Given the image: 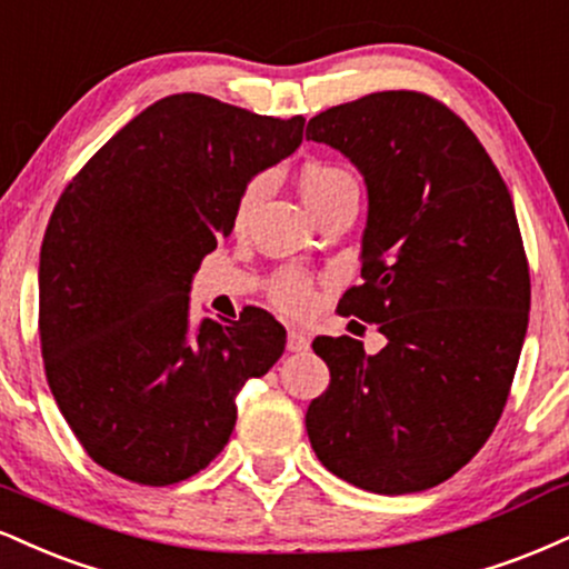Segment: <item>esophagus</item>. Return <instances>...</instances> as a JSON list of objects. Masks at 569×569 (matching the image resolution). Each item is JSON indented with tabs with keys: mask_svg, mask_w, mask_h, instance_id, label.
Returning a JSON list of instances; mask_svg holds the SVG:
<instances>
[{
	"mask_svg": "<svg viewBox=\"0 0 569 569\" xmlns=\"http://www.w3.org/2000/svg\"><path fill=\"white\" fill-rule=\"evenodd\" d=\"M289 350L291 352H307V350H310V337H307L305 331H299V328H291V331H289Z\"/></svg>",
	"mask_w": 569,
	"mask_h": 569,
	"instance_id": "obj_1",
	"label": "esophagus"
}]
</instances>
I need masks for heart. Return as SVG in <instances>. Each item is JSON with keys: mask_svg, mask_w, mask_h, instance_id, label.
I'll list each match as a JSON object with an SVG mask.
<instances>
[{"mask_svg": "<svg viewBox=\"0 0 569 569\" xmlns=\"http://www.w3.org/2000/svg\"><path fill=\"white\" fill-rule=\"evenodd\" d=\"M264 188H267L264 177H254V180L246 182V188L241 190V196H238V203H236L238 222L254 209V203L264 196ZM345 188H355L352 174L345 172L341 167H333V163L312 161L307 163L302 174H299V190H302L307 207H315V203L326 201L328 196H333L337 190H345ZM272 297H276V302L280 307H286V310H305V307L310 305L312 291L310 286H307V280L302 278L280 276L276 280V286H272Z\"/></svg>", "mask_w": 569, "mask_h": 569, "instance_id": "heart-1", "label": "heart"}]
</instances>
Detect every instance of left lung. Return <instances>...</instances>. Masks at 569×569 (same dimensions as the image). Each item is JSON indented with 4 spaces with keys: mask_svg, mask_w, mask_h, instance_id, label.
Here are the masks:
<instances>
[{
    "mask_svg": "<svg viewBox=\"0 0 569 569\" xmlns=\"http://www.w3.org/2000/svg\"><path fill=\"white\" fill-rule=\"evenodd\" d=\"M307 140L362 174L360 278L339 312L385 350L318 337L331 385L305 423L320 463L355 488L402 496L467 467L501 419L530 315V272L509 188L442 102L392 89L328 108Z\"/></svg>",
    "mask_w": 569,
    "mask_h": 569,
    "instance_id": "1",
    "label": "left lung"
}]
</instances>
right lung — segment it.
<instances>
[{"mask_svg":"<svg viewBox=\"0 0 569 569\" xmlns=\"http://www.w3.org/2000/svg\"><path fill=\"white\" fill-rule=\"evenodd\" d=\"M272 119L207 94H169L73 177L39 257L47 381L102 469L174 485L207 469L236 427V395L286 350L257 307L190 323V283L228 238L246 182L302 146Z\"/></svg>","mask_w":569,"mask_h":569,"instance_id":"add662e5","label":"right lung"}]
</instances>
